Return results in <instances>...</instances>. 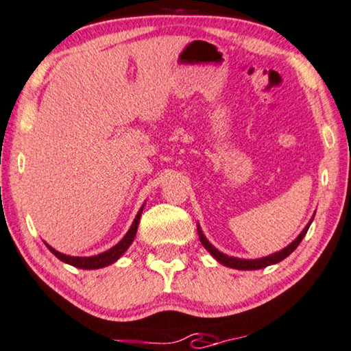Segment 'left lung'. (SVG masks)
I'll return each mask as SVG.
<instances>
[{"label": "left lung", "instance_id": "8db88e82", "mask_svg": "<svg viewBox=\"0 0 351 351\" xmlns=\"http://www.w3.org/2000/svg\"><path fill=\"white\" fill-rule=\"evenodd\" d=\"M313 217H315V214H313L312 219L309 221V223L304 227V230L298 234L296 239H293V241L287 245V247H284L282 250H279V252H274L271 255H266V257L263 258H255V260H244V258H237V257H228V255L222 254L221 250H217L214 245L208 241L205 234H203L200 226L197 223V230H198V238H200V243L203 244V247H205L209 254L213 255L214 258H216L219 263L223 265V266H228V268H233V269H243V271H254V269H263L266 268V266L269 265H276L279 263V261H282L284 258L289 257V255L295 250L298 245H300V243L302 241V238L306 237L307 230H309L311 223L313 221Z\"/></svg>", "mask_w": 351, "mask_h": 351}]
</instances>
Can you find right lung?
Instances as JSON below:
<instances>
[{"mask_svg":"<svg viewBox=\"0 0 351 351\" xmlns=\"http://www.w3.org/2000/svg\"><path fill=\"white\" fill-rule=\"evenodd\" d=\"M145 206V205H143ZM143 206L140 208V211L137 213V216H135L132 226L128 230V233L124 234V238L119 241L118 244H114L112 249L106 250V252L102 254H97V255H93V257H71V255H66V254H61L58 250L51 247V245L47 244V247L51 254L55 255L56 258H60L61 261H64V263L71 265V266H75V268H80V269H99V268H106V266L112 265L117 261L121 255L125 252V250L129 249V245L134 243L135 239V234H137V228H138V222H140V216H142V211H143Z\"/></svg>","mask_w":351,"mask_h":351,"instance_id":"right-lung-1","label":"right lung"}]
</instances>
